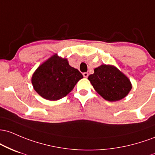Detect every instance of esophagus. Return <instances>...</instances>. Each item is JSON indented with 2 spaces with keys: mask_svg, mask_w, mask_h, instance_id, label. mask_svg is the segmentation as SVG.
Returning a JSON list of instances; mask_svg holds the SVG:
<instances>
[{
  "mask_svg": "<svg viewBox=\"0 0 155 155\" xmlns=\"http://www.w3.org/2000/svg\"><path fill=\"white\" fill-rule=\"evenodd\" d=\"M83 77H84V78H88V72H83Z\"/></svg>",
  "mask_w": 155,
  "mask_h": 155,
  "instance_id": "obj_1",
  "label": "esophagus"
}]
</instances>
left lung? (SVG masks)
I'll return each mask as SVG.
<instances>
[{"instance_id": "1", "label": "left lung", "mask_w": 155, "mask_h": 155, "mask_svg": "<svg viewBox=\"0 0 155 155\" xmlns=\"http://www.w3.org/2000/svg\"><path fill=\"white\" fill-rule=\"evenodd\" d=\"M88 80L95 91L110 102L123 99L132 88L130 80L114 66L101 65L88 76Z\"/></svg>"}]
</instances>
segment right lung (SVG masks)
I'll return each instance as SVG.
<instances>
[{"label":"right lung","mask_w":155,"mask_h":155,"mask_svg":"<svg viewBox=\"0 0 155 155\" xmlns=\"http://www.w3.org/2000/svg\"><path fill=\"white\" fill-rule=\"evenodd\" d=\"M82 78L83 74L69 66L67 59L55 55L39 67L31 81L40 96L54 101L67 96Z\"/></svg>","instance_id":"1"}]
</instances>
